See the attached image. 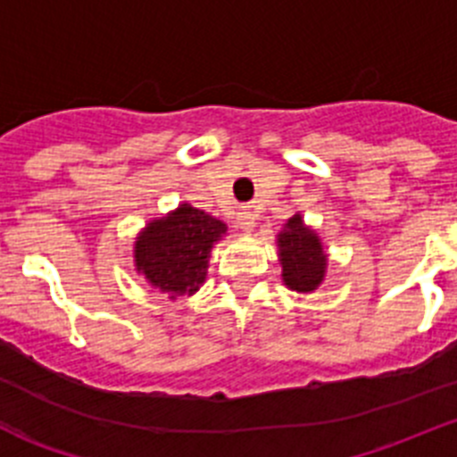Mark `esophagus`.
I'll use <instances>...</instances> for the list:
<instances>
[{"label":"esophagus","instance_id":"obj_1","mask_svg":"<svg viewBox=\"0 0 457 457\" xmlns=\"http://www.w3.org/2000/svg\"><path fill=\"white\" fill-rule=\"evenodd\" d=\"M238 228L244 232H253L254 229V212L250 207H244L238 212Z\"/></svg>","mask_w":457,"mask_h":457}]
</instances>
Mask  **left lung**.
I'll use <instances>...</instances> for the list:
<instances>
[{"instance_id":"1","label":"left lung","mask_w":457,"mask_h":457,"mask_svg":"<svg viewBox=\"0 0 457 457\" xmlns=\"http://www.w3.org/2000/svg\"><path fill=\"white\" fill-rule=\"evenodd\" d=\"M278 257L282 264V279L291 291L310 294L326 278V250L314 229L303 223L300 213L291 216L278 234Z\"/></svg>"}]
</instances>
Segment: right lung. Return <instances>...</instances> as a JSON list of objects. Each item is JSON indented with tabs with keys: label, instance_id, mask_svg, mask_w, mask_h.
<instances>
[{
	"label": "right lung",
	"instance_id": "right-lung-1",
	"mask_svg": "<svg viewBox=\"0 0 457 457\" xmlns=\"http://www.w3.org/2000/svg\"><path fill=\"white\" fill-rule=\"evenodd\" d=\"M228 225L203 209L179 204L175 212L150 220L134 244V266L154 289L193 295L207 278L209 257Z\"/></svg>",
	"mask_w": 457,
	"mask_h": 457
}]
</instances>
